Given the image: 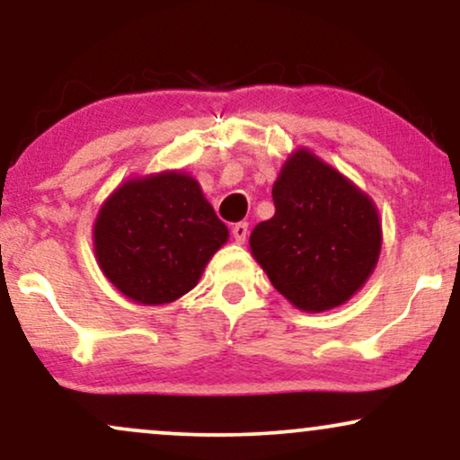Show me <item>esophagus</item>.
<instances>
[{
    "label": "esophagus",
    "mask_w": 460,
    "mask_h": 460,
    "mask_svg": "<svg viewBox=\"0 0 460 460\" xmlns=\"http://www.w3.org/2000/svg\"><path fill=\"white\" fill-rule=\"evenodd\" d=\"M231 234H234L237 244H244L246 237H248V225H246V223H237V225H234V229H231Z\"/></svg>",
    "instance_id": "esophagus-1"
}]
</instances>
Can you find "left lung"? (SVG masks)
I'll list each match as a JSON object with an SVG mask.
<instances>
[{
  "mask_svg": "<svg viewBox=\"0 0 460 460\" xmlns=\"http://www.w3.org/2000/svg\"><path fill=\"white\" fill-rule=\"evenodd\" d=\"M274 216L251 234V252L294 307L329 311L350 300L376 268V205L340 171L298 149L272 186Z\"/></svg>",
  "mask_w": 460,
  "mask_h": 460,
  "instance_id": "8db88e82",
  "label": "left lung"
}]
</instances>
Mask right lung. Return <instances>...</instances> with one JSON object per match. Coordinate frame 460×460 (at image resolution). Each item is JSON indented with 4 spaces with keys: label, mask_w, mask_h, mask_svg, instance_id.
<instances>
[{
    "label": "right lung",
    "mask_w": 460,
    "mask_h": 460,
    "mask_svg": "<svg viewBox=\"0 0 460 460\" xmlns=\"http://www.w3.org/2000/svg\"><path fill=\"white\" fill-rule=\"evenodd\" d=\"M94 255L108 281L140 305H166L199 283L229 229L188 172L125 181L94 220Z\"/></svg>",
    "instance_id": "1"
}]
</instances>
